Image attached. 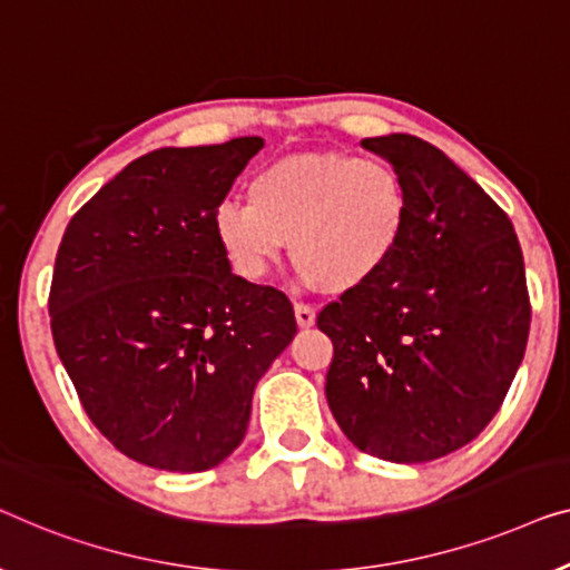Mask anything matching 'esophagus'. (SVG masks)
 Returning a JSON list of instances; mask_svg holds the SVG:
<instances>
[{"mask_svg":"<svg viewBox=\"0 0 570 570\" xmlns=\"http://www.w3.org/2000/svg\"><path fill=\"white\" fill-rule=\"evenodd\" d=\"M294 315H296V325L299 327H312L315 325V309L309 304H294Z\"/></svg>","mask_w":570,"mask_h":570,"instance_id":"esophagus-1","label":"esophagus"}]
</instances>
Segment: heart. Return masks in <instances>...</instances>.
<instances>
[{
    "mask_svg": "<svg viewBox=\"0 0 570 570\" xmlns=\"http://www.w3.org/2000/svg\"><path fill=\"white\" fill-rule=\"evenodd\" d=\"M247 202H224L212 219L216 245L243 282H263L292 239V261L309 284L356 292L387 268L407 227L400 175L338 151L266 165L250 178Z\"/></svg>",
    "mask_w": 570,
    "mask_h": 570,
    "instance_id": "heart-1",
    "label": "heart"
}]
</instances>
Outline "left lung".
Segmentation results:
<instances>
[{
  "label": "left lung",
  "instance_id": "obj_1",
  "mask_svg": "<svg viewBox=\"0 0 570 570\" xmlns=\"http://www.w3.org/2000/svg\"><path fill=\"white\" fill-rule=\"evenodd\" d=\"M407 194V227L374 282L317 315L325 395L343 434L387 462L470 444L507 397L529 335L524 258L507 212L434 144L364 139Z\"/></svg>",
  "mask_w": 570,
  "mask_h": 570
}]
</instances>
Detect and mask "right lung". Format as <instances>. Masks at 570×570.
Instances as JSON below:
<instances>
[{
    "label": "right lung",
    "mask_w": 570,
    "mask_h": 570,
    "mask_svg": "<svg viewBox=\"0 0 570 570\" xmlns=\"http://www.w3.org/2000/svg\"><path fill=\"white\" fill-rule=\"evenodd\" d=\"M261 136L163 147L71 216L48 312L85 413L131 460L204 472L245 439L253 390L296 333L274 286L232 274L214 212Z\"/></svg>",
    "instance_id": "right-lung-1"
}]
</instances>
